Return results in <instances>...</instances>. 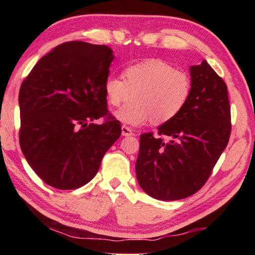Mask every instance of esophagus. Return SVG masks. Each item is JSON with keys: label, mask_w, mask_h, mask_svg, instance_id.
Here are the masks:
<instances>
[{"label": "esophagus", "mask_w": 255, "mask_h": 255, "mask_svg": "<svg viewBox=\"0 0 255 255\" xmlns=\"http://www.w3.org/2000/svg\"><path fill=\"white\" fill-rule=\"evenodd\" d=\"M122 134H123L124 137H128V135L133 134V130H132L131 128L127 127V125H123V127H122Z\"/></svg>", "instance_id": "1"}]
</instances>
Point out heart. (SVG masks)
Returning <instances> with one entry per match:
<instances>
[{"instance_id": "b5f03b06", "label": "heart", "mask_w": 255, "mask_h": 255, "mask_svg": "<svg viewBox=\"0 0 255 255\" xmlns=\"http://www.w3.org/2000/svg\"><path fill=\"white\" fill-rule=\"evenodd\" d=\"M123 77L109 75L104 80L103 90L108 103L118 107L115 113L122 123L139 127L152 123H168L179 115L191 95V79L187 72L174 68L160 59H147L127 66Z\"/></svg>"}]
</instances>
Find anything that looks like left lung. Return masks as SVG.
<instances>
[{"instance_id": "1", "label": "left lung", "mask_w": 255, "mask_h": 255, "mask_svg": "<svg viewBox=\"0 0 255 255\" xmlns=\"http://www.w3.org/2000/svg\"><path fill=\"white\" fill-rule=\"evenodd\" d=\"M191 95L168 123L140 135L135 175L146 194L160 201L189 197L204 186L231 133L228 87L203 60L191 66Z\"/></svg>"}]
</instances>
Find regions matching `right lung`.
<instances>
[{"label":"right lung","instance_id":"obj_1","mask_svg":"<svg viewBox=\"0 0 255 255\" xmlns=\"http://www.w3.org/2000/svg\"><path fill=\"white\" fill-rule=\"evenodd\" d=\"M114 58L107 45L68 41L44 55L20 86L19 145L48 186H85L121 137L103 90ZM99 118L102 125L92 123Z\"/></svg>","mask_w":255,"mask_h":255}]
</instances>
